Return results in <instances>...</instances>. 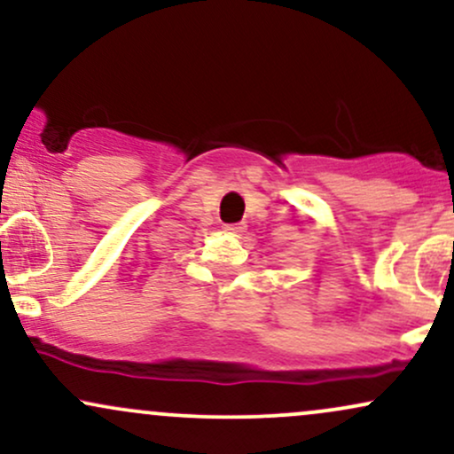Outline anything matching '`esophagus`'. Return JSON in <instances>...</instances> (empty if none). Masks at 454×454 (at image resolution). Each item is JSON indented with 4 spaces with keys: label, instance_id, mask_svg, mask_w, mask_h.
<instances>
[{
    "label": "esophagus",
    "instance_id": "1",
    "mask_svg": "<svg viewBox=\"0 0 454 454\" xmlns=\"http://www.w3.org/2000/svg\"><path fill=\"white\" fill-rule=\"evenodd\" d=\"M245 223L241 222V223H226V226H223V231L226 232H231V234H241V232H245Z\"/></svg>",
    "mask_w": 454,
    "mask_h": 454
}]
</instances>
